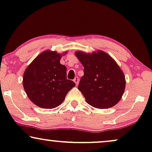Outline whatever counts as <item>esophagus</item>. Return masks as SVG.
I'll return each instance as SVG.
<instances>
[{"instance_id": "34e87169", "label": "esophagus", "mask_w": 152, "mask_h": 152, "mask_svg": "<svg viewBox=\"0 0 152 152\" xmlns=\"http://www.w3.org/2000/svg\"><path fill=\"white\" fill-rule=\"evenodd\" d=\"M79 81H80V79H79L78 77H75V79H74V82H75V83L76 85L78 84Z\"/></svg>"}]
</instances>
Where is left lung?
Returning <instances> with one entry per match:
<instances>
[{
	"label": "left lung",
	"instance_id": "8db88e82",
	"mask_svg": "<svg viewBox=\"0 0 152 152\" xmlns=\"http://www.w3.org/2000/svg\"><path fill=\"white\" fill-rule=\"evenodd\" d=\"M84 66V75L78 89L86 102L98 109L113 107L120 100L125 88V77L111 56L98 50L92 54L76 52Z\"/></svg>",
	"mask_w": 152,
	"mask_h": 152
}]
</instances>
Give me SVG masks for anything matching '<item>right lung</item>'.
Masks as SVG:
<instances>
[{
	"label": "right lung",
	"instance_id": "1",
	"mask_svg": "<svg viewBox=\"0 0 152 152\" xmlns=\"http://www.w3.org/2000/svg\"><path fill=\"white\" fill-rule=\"evenodd\" d=\"M61 56L46 50L35 58L23 75L24 90L34 104L54 109L63 102L68 91L75 86L67 80L66 67L60 64Z\"/></svg>",
	"mask_w": 152,
	"mask_h": 152
}]
</instances>
